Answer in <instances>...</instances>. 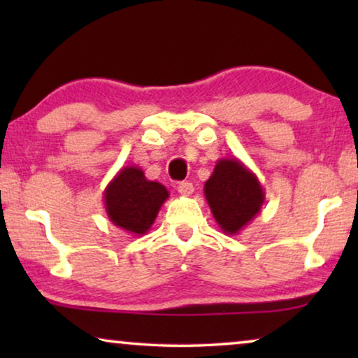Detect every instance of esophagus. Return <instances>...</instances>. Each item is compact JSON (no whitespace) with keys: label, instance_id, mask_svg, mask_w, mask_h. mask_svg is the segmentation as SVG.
I'll list each match as a JSON object with an SVG mask.
<instances>
[{"label":"esophagus","instance_id":"34e87169","mask_svg":"<svg viewBox=\"0 0 358 358\" xmlns=\"http://www.w3.org/2000/svg\"><path fill=\"white\" fill-rule=\"evenodd\" d=\"M178 192L180 195H184V197H187V195H190L194 192V184L189 182V180H185V182H180L178 185Z\"/></svg>","mask_w":358,"mask_h":358}]
</instances>
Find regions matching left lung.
Listing matches in <instances>:
<instances>
[{
  "instance_id": "1",
  "label": "left lung",
  "mask_w": 358,
  "mask_h": 358,
  "mask_svg": "<svg viewBox=\"0 0 358 358\" xmlns=\"http://www.w3.org/2000/svg\"><path fill=\"white\" fill-rule=\"evenodd\" d=\"M203 192L215 222L231 236L256 218L266 200L257 176L238 158L218 159Z\"/></svg>"
}]
</instances>
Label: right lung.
Listing matches in <instances>:
<instances>
[{
    "instance_id": "right-lung-1",
    "label": "right lung",
    "mask_w": 358,
    "mask_h": 358,
    "mask_svg": "<svg viewBox=\"0 0 358 358\" xmlns=\"http://www.w3.org/2000/svg\"><path fill=\"white\" fill-rule=\"evenodd\" d=\"M168 197V189L156 180L146 179L138 166H125L107 184L104 207L115 227L141 236L155 223Z\"/></svg>"
}]
</instances>
